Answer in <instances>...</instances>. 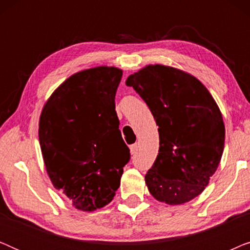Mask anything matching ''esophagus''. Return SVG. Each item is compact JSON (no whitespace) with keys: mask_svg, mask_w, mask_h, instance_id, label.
Here are the masks:
<instances>
[{"mask_svg":"<svg viewBox=\"0 0 250 250\" xmlns=\"http://www.w3.org/2000/svg\"><path fill=\"white\" fill-rule=\"evenodd\" d=\"M138 145H132L131 146H129V151H131V155H135L136 151H138Z\"/></svg>","mask_w":250,"mask_h":250,"instance_id":"1","label":"esophagus"}]
</instances>
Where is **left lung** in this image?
<instances>
[{
  "instance_id": "1",
  "label": "left lung",
  "mask_w": 250,
  "mask_h": 250,
  "mask_svg": "<svg viewBox=\"0 0 250 250\" xmlns=\"http://www.w3.org/2000/svg\"><path fill=\"white\" fill-rule=\"evenodd\" d=\"M126 85L145 100L159 127V153L145 179L149 192L167 205L192 200L223 153L225 126L217 104L199 80L164 64L143 67Z\"/></svg>"
}]
</instances>
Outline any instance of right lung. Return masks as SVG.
I'll use <instances>...</instances> for the list:
<instances>
[{"label":"right lung","instance_id":"add662e5","mask_svg":"<svg viewBox=\"0 0 250 250\" xmlns=\"http://www.w3.org/2000/svg\"><path fill=\"white\" fill-rule=\"evenodd\" d=\"M122 76L116 67L78 71L56 88L41 112L47 175L76 209L93 211L110 203L129 160L115 110Z\"/></svg>","mask_w":250,"mask_h":250}]
</instances>
